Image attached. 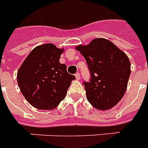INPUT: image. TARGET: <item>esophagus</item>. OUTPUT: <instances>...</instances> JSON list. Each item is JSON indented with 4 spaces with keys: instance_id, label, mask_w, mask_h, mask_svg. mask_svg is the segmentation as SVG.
I'll use <instances>...</instances> for the list:
<instances>
[{
    "instance_id": "esophagus-1",
    "label": "esophagus",
    "mask_w": 148,
    "mask_h": 148,
    "mask_svg": "<svg viewBox=\"0 0 148 148\" xmlns=\"http://www.w3.org/2000/svg\"><path fill=\"white\" fill-rule=\"evenodd\" d=\"M75 77H76V79L77 80H80V73H76V74H75Z\"/></svg>"
}]
</instances>
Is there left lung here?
Returning a JSON list of instances; mask_svg holds the SVG:
<instances>
[{"label": "left lung", "instance_id": "obj_1", "mask_svg": "<svg viewBox=\"0 0 148 148\" xmlns=\"http://www.w3.org/2000/svg\"><path fill=\"white\" fill-rule=\"evenodd\" d=\"M76 49L84 57L90 74L88 82H83L89 103L101 110L115 106L124 96L130 77L127 55L105 39H96Z\"/></svg>", "mask_w": 148, "mask_h": 148}]
</instances>
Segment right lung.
Instances as JSON below:
<instances>
[{
  "label": "right lung",
  "mask_w": 148,
  "mask_h": 148,
  "mask_svg": "<svg viewBox=\"0 0 148 148\" xmlns=\"http://www.w3.org/2000/svg\"><path fill=\"white\" fill-rule=\"evenodd\" d=\"M63 49L52 44L35 48L17 72L21 93L31 105L39 109L57 107L65 97L75 76L68 74L64 64L59 62Z\"/></svg>",
  "instance_id": "add662e5"
}]
</instances>
